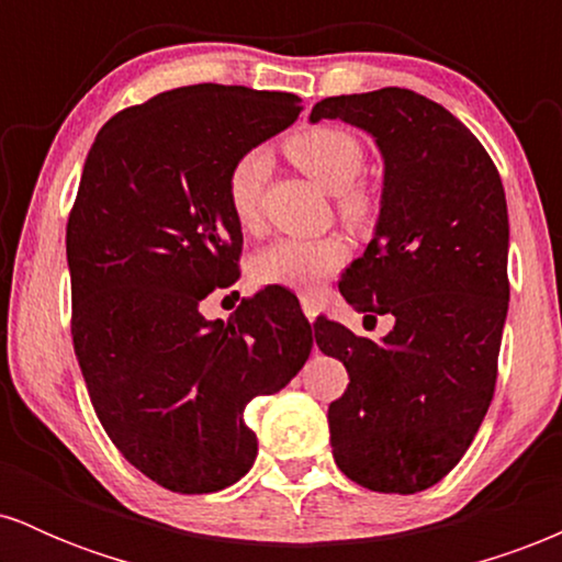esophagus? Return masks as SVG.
I'll return each mask as SVG.
<instances>
[{
	"label": "esophagus",
	"mask_w": 562,
	"mask_h": 562,
	"mask_svg": "<svg viewBox=\"0 0 562 562\" xmlns=\"http://www.w3.org/2000/svg\"><path fill=\"white\" fill-rule=\"evenodd\" d=\"M301 306H303V314H306L308 322L317 319V314H319L317 299H312V295H301Z\"/></svg>",
	"instance_id": "obj_1"
}]
</instances>
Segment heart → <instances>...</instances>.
I'll return each instance as SVG.
<instances>
[{
  "label": "heart",
  "mask_w": 562,
  "mask_h": 562,
  "mask_svg": "<svg viewBox=\"0 0 562 562\" xmlns=\"http://www.w3.org/2000/svg\"><path fill=\"white\" fill-rule=\"evenodd\" d=\"M288 158L314 182L335 192V205L344 222L351 227H364L375 214V198L359 184L364 169V147L357 134L338 126H314L295 134L288 142ZM267 158L261 153H248L232 166L227 177V203L235 222L243 229L259 224ZM346 261V243L340 237H280L269 243L250 261V277L259 285H285L312 293L322 280L338 272Z\"/></svg>",
  "instance_id": "heart-1"
}]
</instances>
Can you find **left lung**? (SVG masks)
<instances>
[{"mask_svg":"<svg viewBox=\"0 0 562 562\" xmlns=\"http://www.w3.org/2000/svg\"><path fill=\"white\" fill-rule=\"evenodd\" d=\"M364 128L383 153L375 237L346 269L357 312L396 325L380 344L314 322L348 389L327 409L335 465L383 494L430 488L462 460L496 385L507 317V200L475 134L412 89L327 97L312 121Z\"/></svg>","mask_w":562,"mask_h":562,"instance_id":"8db88e82","label":"left lung"}]
</instances>
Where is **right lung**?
I'll return each mask as SVG.
<instances>
[{
  "mask_svg": "<svg viewBox=\"0 0 562 562\" xmlns=\"http://www.w3.org/2000/svg\"><path fill=\"white\" fill-rule=\"evenodd\" d=\"M303 111L288 92L192 83L115 113L68 216L70 335L115 449L177 494L227 488L256 460L250 398L285 389L312 325L261 290L227 322L200 301L235 285L232 166Z\"/></svg>",
  "mask_w": 562,
  "mask_h": 562,
  "instance_id": "add662e5",
  "label": "right lung"
}]
</instances>
